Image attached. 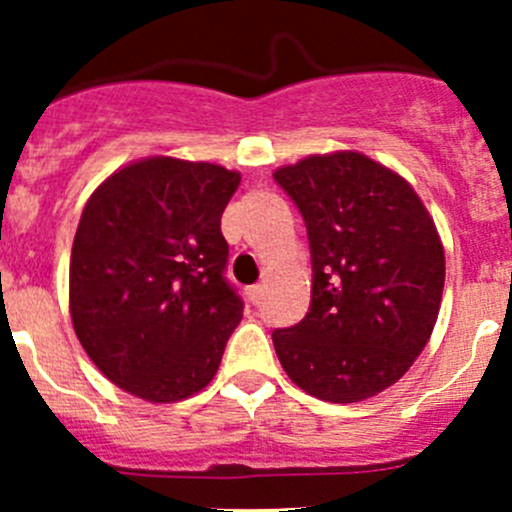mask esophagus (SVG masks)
I'll list each match as a JSON object with an SVG mask.
<instances>
[{
    "label": "esophagus",
    "instance_id": "34e87169",
    "mask_svg": "<svg viewBox=\"0 0 512 512\" xmlns=\"http://www.w3.org/2000/svg\"><path fill=\"white\" fill-rule=\"evenodd\" d=\"M262 292H265V285H252V287H247V299H250L252 304H260Z\"/></svg>",
    "mask_w": 512,
    "mask_h": 512
}]
</instances>
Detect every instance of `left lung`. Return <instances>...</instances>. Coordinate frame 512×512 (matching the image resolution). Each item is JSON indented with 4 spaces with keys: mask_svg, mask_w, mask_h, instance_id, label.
<instances>
[{
    "mask_svg": "<svg viewBox=\"0 0 512 512\" xmlns=\"http://www.w3.org/2000/svg\"><path fill=\"white\" fill-rule=\"evenodd\" d=\"M302 213L312 302L272 342L289 379L332 404L396 384L441 309L446 257L416 190L364 153L309 156L275 170Z\"/></svg>",
    "mask_w": 512,
    "mask_h": 512,
    "instance_id": "8db88e82",
    "label": "left lung"
}]
</instances>
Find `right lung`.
<instances>
[{"mask_svg":"<svg viewBox=\"0 0 512 512\" xmlns=\"http://www.w3.org/2000/svg\"><path fill=\"white\" fill-rule=\"evenodd\" d=\"M240 173L153 156L116 170L81 213L69 267L76 337L106 379L153 404L213 381L242 299L220 218Z\"/></svg>","mask_w":512,"mask_h":512,"instance_id":"obj_1","label":"right lung"}]
</instances>
